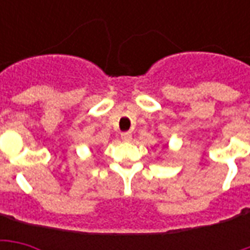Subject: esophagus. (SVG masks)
<instances>
[{"instance_id": "34e87169", "label": "esophagus", "mask_w": 250, "mask_h": 250, "mask_svg": "<svg viewBox=\"0 0 250 250\" xmlns=\"http://www.w3.org/2000/svg\"><path fill=\"white\" fill-rule=\"evenodd\" d=\"M120 136H122V141L123 142H131V139H132V134L131 132H123Z\"/></svg>"}]
</instances>
